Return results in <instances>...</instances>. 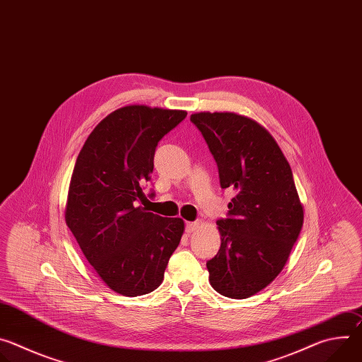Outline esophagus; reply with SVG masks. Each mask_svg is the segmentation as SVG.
<instances>
[{"mask_svg": "<svg viewBox=\"0 0 362 362\" xmlns=\"http://www.w3.org/2000/svg\"><path fill=\"white\" fill-rule=\"evenodd\" d=\"M199 226H200L199 222H187V223H186V232H187V233H192V232H194Z\"/></svg>", "mask_w": 362, "mask_h": 362, "instance_id": "esophagus-1", "label": "esophagus"}]
</instances>
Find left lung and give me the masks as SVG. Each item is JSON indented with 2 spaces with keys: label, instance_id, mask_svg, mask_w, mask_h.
Instances as JSON below:
<instances>
[{
  "label": "left lung",
  "instance_id": "obj_1",
  "mask_svg": "<svg viewBox=\"0 0 362 362\" xmlns=\"http://www.w3.org/2000/svg\"><path fill=\"white\" fill-rule=\"evenodd\" d=\"M209 146L221 187L236 196L216 225L221 249L208 261L211 285L223 296L245 299L268 286L284 269L303 209L288 160L275 139L236 113L190 116Z\"/></svg>",
  "mask_w": 362,
  "mask_h": 362
}]
</instances>
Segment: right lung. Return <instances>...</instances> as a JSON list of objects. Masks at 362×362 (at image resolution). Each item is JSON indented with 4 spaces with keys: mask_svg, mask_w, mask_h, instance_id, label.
<instances>
[{
    "mask_svg": "<svg viewBox=\"0 0 362 362\" xmlns=\"http://www.w3.org/2000/svg\"><path fill=\"white\" fill-rule=\"evenodd\" d=\"M187 116L183 110L126 106L87 137L73 170L66 223L86 259L110 289L139 296L156 289L185 222L140 206L147 197L158 143ZM154 193H150L153 196Z\"/></svg>",
    "mask_w": 362,
    "mask_h": 362,
    "instance_id": "obj_1",
    "label": "right lung"
}]
</instances>
